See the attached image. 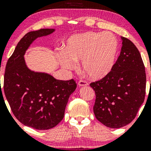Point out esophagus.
<instances>
[{
  "label": "esophagus",
  "mask_w": 151,
  "mask_h": 151,
  "mask_svg": "<svg viewBox=\"0 0 151 151\" xmlns=\"http://www.w3.org/2000/svg\"><path fill=\"white\" fill-rule=\"evenodd\" d=\"M88 81L86 80H79L78 81V85L79 86H87L88 85Z\"/></svg>",
  "instance_id": "obj_1"
}]
</instances>
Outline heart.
Masks as SVG:
<instances>
[{"label":"heart","mask_w":151,"mask_h":151,"mask_svg":"<svg viewBox=\"0 0 151 151\" xmlns=\"http://www.w3.org/2000/svg\"><path fill=\"white\" fill-rule=\"evenodd\" d=\"M118 47L116 38L111 33L86 32L71 36L59 59L62 67L69 70L81 61L83 72L91 79H98L111 70Z\"/></svg>","instance_id":"b5f03b06"}]
</instances>
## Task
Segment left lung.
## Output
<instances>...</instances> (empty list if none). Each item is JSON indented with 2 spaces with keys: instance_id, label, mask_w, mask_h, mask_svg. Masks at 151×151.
<instances>
[{
  "instance_id": "obj_1",
  "label": "left lung",
  "mask_w": 151,
  "mask_h": 151,
  "mask_svg": "<svg viewBox=\"0 0 151 151\" xmlns=\"http://www.w3.org/2000/svg\"><path fill=\"white\" fill-rule=\"evenodd\" d=\"M121 39L120 55L111 70L100 80L90 83L96 94L95 116L113 129L123 127L135 119L144 101L146 86L141 54L130 40Z\"/></svg>"
}]
</instances>
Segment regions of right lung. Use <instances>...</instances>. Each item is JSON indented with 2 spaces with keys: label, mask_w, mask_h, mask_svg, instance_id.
<instances>
[{
  "label": "right lung",
  "mask_w": 151,
  "mask_h": 151,
  "mask_svg": "<svg viewBox=\"0 0 151 151\" xmlns=\"http://www.w3.org/2000/svg\"><path fill=\"white\" fill-rule=\"evenodd\" d=\"M54 31L41 29L27 32L8 59L5 71L3 89L13 115L35 129L58 125L63 119L69 97L77 88L73 79L58 80L50 74L30 71L25 65L23 56L32 41Z\"/></svg>",
  "instance_id": "right-lung-1"
}]
</instances>
